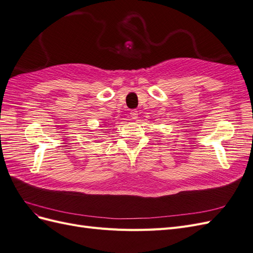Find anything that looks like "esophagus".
<instances>
[{
	"instance_id": "obj_1",
	"label": "esophagus",
	"mask_w": 253,
	"mask_h": 253,
	"mask_svg": "<svg viewBox=\"0 0 253 253\" xmlns=\"http://www.w3.org/2000/svg\"><path fill=\"white\" fill-rule=\"evenodd\" d=\"M131 117H132V119H137L138 118V112L137 111H135V110H133V111H131Z\"/></svg>"
}]
</instances>
